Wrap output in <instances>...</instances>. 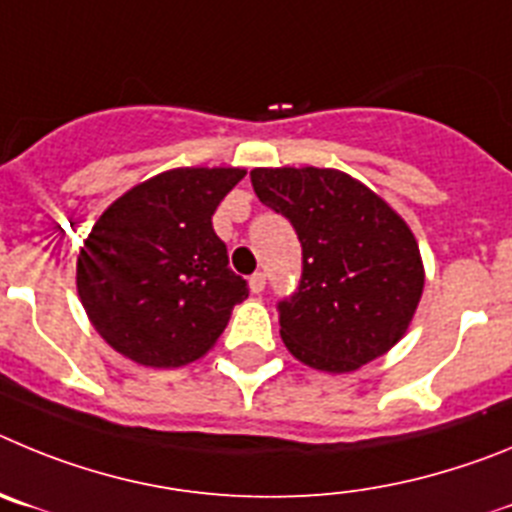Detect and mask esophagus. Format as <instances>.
Returning a JSON list of instances; mask_svg holds the SVG:
<instances>
[{
	"label": "esophagus",
	"instance_id": "obj_1",
	"mask_svg": "<svg viewBox=\"0 0 512 512\" xmlns=\"http://www.w3.org/2000/svg\"><path fill=\"white\" fill-rule=\"evenodd\" d=\"M250 290L252 293H262L265 290V273H255L250 278Z\"/></svg>",
	"mask_w": 512,
	"mask_h": 512
}]
</instances>
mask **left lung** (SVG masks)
Wrapping results in <instances>:
<instances>
[{
  "instance_id": "8db88e82",
  "label": "left lung",
  "mask_w": 512,
  "mask_h": 512,
  "mask_svg": "<svg viewBox=\"0 0 512 512\" xmlns=\"http://www.w3.org/2000/svg\"><path fill=\"white\" fill-rule=\"evenodd\" d=\"M257 199L283 214L303 247L301 285L278 303L298 362L354 372L403 339L423 293V260L403 216L334 168H255Z\"/></svg>"
}]
</instances>
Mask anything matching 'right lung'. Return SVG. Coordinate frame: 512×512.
<instances>
[{"mask_svg": "<svg viewBox=\"0 0 512 512\" xmlns=\"http://www.w3.org/2000/svg\"><path fill=\"white\" fill-rule=\"evenodd\" d=\"M245 173L165 170L96 219L78 252L76 288L109 347L145 367H183L214 347L250 293L211 227Z\"/></svg>", "mask_w": 512, "mask_h": 512, "instance_id": "right-lung-1", "label": "right lung"}]
</instances>
